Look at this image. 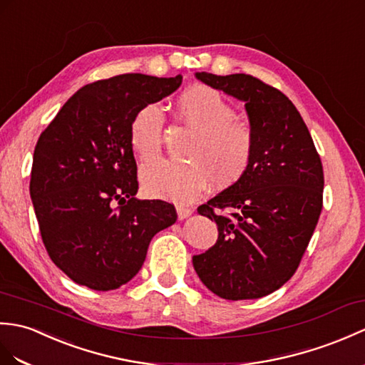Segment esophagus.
I'll return each mask as SVG.
<instances>
[{
	"instance_id": "obj_1",
	"label": "esophagus",
	"mask_w": 365,
	"mask_h": 365,
	"mask_svg": "<svg viewBox=\"0 0 365 365\" xmlns=\"http://www.w3.org/2000/svg\"><path fill=\"white\" fill-rule=\"evenodd\" d=\"M192 215V208H190V207H183V205H177V217L180 219H186L188 216H191Z\"/></svg>"
}]
</instances>
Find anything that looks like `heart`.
I'll use <instances>...</instances> for the list:
<instances>
[{"instance_id":"heart-1","label":"heart","mask_w":365,"mask_h":365,"mask_svg":"<svg viewBox=\"0 0 365 365\" xmlns=\"http://www.w3.org/2000/svg\"><path fill=\"white\" fill-rule=\"evenodd\" d=\"M182 121L196 130L185 157L192 163L155 160L141 168L140 180L149 197L191 202L208 180L217 188L238 183L249 171L255 150L252 127L236 120L232 103L208 86H192L177 99ZM165 113L158 104H148L130 123V148L140 160L155 157L162 144Z\"/></svg>"}]
</instances>
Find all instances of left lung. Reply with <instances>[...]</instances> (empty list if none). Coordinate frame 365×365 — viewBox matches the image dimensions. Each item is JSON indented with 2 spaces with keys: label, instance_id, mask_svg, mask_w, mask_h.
<instances>
[{
  "label": "left lung",
  "instance_id": "1",
  "mask_svg": "<svg viewBox=\"0 0 365 365\" xmlns=\"http://www.w3.org/2000/svg\"><path fill=\"white\" fill-rule=\"evenodd\" d=\"M196 78L244 101L255 150L242 179L197 208L216 222L219 236L192 257V266L221 299L264 297L295 274L308 247L322 211L324 168L299 110L282 91L250 74L202 71Z\"/></svg>",
  "mask_w": 365,
  "mask_h": 365
}]
</instances>
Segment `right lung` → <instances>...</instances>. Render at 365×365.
I'll use <instances>...</instances> for the list:
<instances>
[{"label": "right lung", "mask_w": 365, "mask_h": 365, "mask_svg": "<svg viewBox=\"0 0 365 365\" xmlns=\"http://www.w3.org/2000/svg\"><path fill=\"white\" fill-rule=\"evenodd\" d=\"M182 76L121 74L88 83L41 132L31 199L49 258L74 283L112 291L138 274L150 240L177 221L174 205L140 200L130 148L135 113L174 93Z\"/></svg>", "instance_id": "right-lung-1"}]
</instances>
